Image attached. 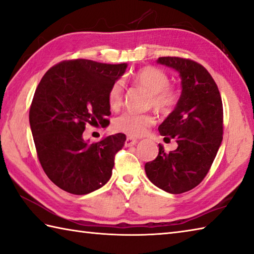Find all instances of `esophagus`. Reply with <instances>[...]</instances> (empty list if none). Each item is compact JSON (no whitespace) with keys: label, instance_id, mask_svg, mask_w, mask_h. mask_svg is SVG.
<instances>
[{"label":"esophagus","instance_id":"34e87169","mask_svg":"<svg viewBox=\"0 0 254 254\" xmlns=\"http://www.w3.org/2000/svg\"><path fill=\"white\" fill-rule=\"evenodd\" d=\"M136 143H137V140H136V139H133V138L128 137L127 139H126V141H125V146H126V147H132V146H135Z\"/></svg>","mask_w":254,"mask_h":254}]
</instances>
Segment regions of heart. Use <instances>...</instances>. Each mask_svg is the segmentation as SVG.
I'll return each mask as SVG.
<instances>
[{"label":"heart","mask_w":254,"mask_h":254,"mask_svg":"<svg viewBox=\"0 0 254 254\" xmlns=\"http://www.w3.org/2000/svg\"><path fill=\"white\" fill-rule=\"evenodd\" d=\"M133 83L150 94L151 104L157 111L167 113L178 100V93L169 88V77L161 69L146 66L137 70L132 76ZM124 86L121 80L115 82L108 90V104L112 108H118L123 102ZM155 124L154 116L148 114L125 113L115 121V127L130 137H140Z\"/></svg>","instance_id":"b5f03b06"}]
</instances>
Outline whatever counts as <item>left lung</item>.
I'll use <instances>...</instances> for the list:
<instances>
[{"label":"left lung","mask_w":254,"mask_h":254,"mask_svg":"<svg viewBox=\"0 0 254 254\" xmlns=\"http://www.w3.org/2000/svg\"><path fill=\"white\" fill-rule=\"evenodd\" d=\"M158 64L178 71L181 95L176 107L158 127L161 136L175 138L178 147L147 162L152 184L172 194L197 187L207 176L222 141L223 108L217 84L202 65L180 57H159Z\"/></svg>","instance_id":"8db88e82"}]
</instances>
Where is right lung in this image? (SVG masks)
I'll list each match as a JSON object with an SVG mask.
<instances>
[{"mask_svg": "<svg viewBox=\"0 0 254 254\" xmlns=\"http://www.w3.org/2000/svg\"><path fill=\"white\" fill-rule=\"evenodd\" d=\"M126 68V63L62 62L37 86L30 109L37 157L47 177L69 193H90L111 179L115 155L126 136L118 132L90 143L83 133L87 124L108 123V90Z\"/></svg>", "mask_w": 254, "mask_h": 254, "instance_id": "1", "label": "right lung"}]
</instances>
